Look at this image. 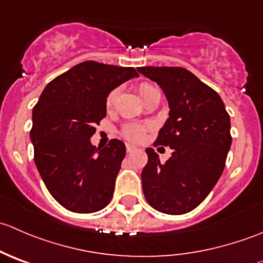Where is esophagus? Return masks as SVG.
<instances>
[{
    "instance_id": "esophagus-1",
    "label": "esophagus",
    "mask_w": 263,
    "mask_h": 263,
    "mask_svg": "<svg viewBox=\"0 0 263 263\" xmlns=\"http://www.w3.org/2000/svg\"><path fill=\"white\" fill-rule=\"evenodd\" d=\"M126 148H127V153H131V151H134L135 148H136V146L132 144H126Z\"/></svg>"
}]
</instances>
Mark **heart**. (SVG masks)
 <instances>
[{"mask_svg":"<svg viewBox=\"0 0 263 263\" xmlns=\"http://www.w3.org/2000/svg\"><path fill=\"white\" fill-rule=\"evenodd\" d=\"M154 89H155V87L151 86V85L141 84L139 86L140 97L144 99L148 92L153 91ZM117 95H118V91H117V90H113V91H110L109 95L107 97V99H105V107H107L108 109H110V108L115 105ZM145 131H146V128H145V127L137 126V124H129V126H127L126 128L123 129V134L127 139L134 140V141H140V140H142L145 137Z\"/></svg>","mask_w":263,"mask_h":263,"instance_id":"obj_1","label":"heart"}]
</instances>
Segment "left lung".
Returning <instances> with one entry per match:
<instances>
[{
	"label": "left lung",
	"instance_id": "obj_1",
	"mask_svg": "<svg viewBox=\"0 0 263 263\" xmlns=\"http://www.w3.org/2000/svg\"><path fill=\"white\" fill-rule=\"evenodd\" d=\"M137 70L166 97L169 118L154 145L173 150L161 164L154 148H146L148 160L141 173L145 198L160 213H190L208 197L224 171L232 145L230 117L219 94L185 68Z\"/></svg>",
	"mask_w": 263,
	"mask_h": 263
}]
</instances>
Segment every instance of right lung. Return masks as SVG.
<instances>
[{
  "label": "right lung",
  "mask_w": 263,
  "mask_h": 263,
  "mask_svg": "<svg viewBox=\"0 0 263 263\" xmlns=\"http://www.w3.org/2000/svg\"><path fill=\"white\" fill-rule=\"evenodd\" d=\"M132 78H139L134 67L85 61L50 81L34 107L36 169L54 200L72 213H95L112 200L126 146L113 139L97 147L90 137L107 116L109 92Z\"/></svg>",
  "instance_id": "1"
}]
</instances>
